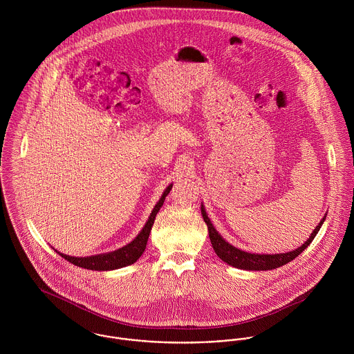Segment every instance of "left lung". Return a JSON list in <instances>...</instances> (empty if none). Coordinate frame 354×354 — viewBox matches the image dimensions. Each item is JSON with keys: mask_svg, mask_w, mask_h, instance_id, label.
<instances>
[{"mask_svg": "<svg viewBox=\"0 0 354 354\" xmlns=\"http://www.w3.org/2000/svg\"><path fill=\"white\" fill-rule=\"evenodd\" d=\"M202 215L204 222L207 223L208 227V236L212 244V248L215 253L218 254V257L221 260H223L225 263H227L229 266H233L236 268H241V270H251V271H266V270H274L278 268L289 261H292L293 259H296L304 250L312 243V240L316 237L317 232L320 230L326 215L323 216V219L320 221V223L316 226V229L310 233L309 239L304 243L301 247H299L297 250L292 251V252L286 253H275V254H259V253H250L245 251H241L233 245H230L229 243H226L221 234L215 230V227L212 226L209 218L205 214L204 205L202 204Z\"/></svg>", "mask_w": 354, "mask_h": 354, "instance_id": "obj_1", "label": "left lung"}]
</instances>
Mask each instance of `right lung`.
<instances>
[{
  "mask_svg": "<svg viewBox=\"0 0 354 354\" xmlns=\"http://www.w3.org/2000/svg\"><path fill=\"white\" fill-rule=\"evenodd\" d=\"M171 184L165 189L163 195L160 196L159 202L155 204L153 209L149 216V221L146 222L145 227L142 229V232L138 234V237L129 243L128 245L113 251V252L101 253V254H94V256H87V257H75V256H69V254H64V253H58L59 256H62L65 260H68L69 263L82 267V268H87V270H95V271H109V270H117L129 264H133L142 254L145 252L146 247H147V240L151 232L152 225L155 221V216L159 211V208L163 205L165 198L169 195L170 189H171Z\"/></svg>",
  "mask_w": 354,
  "mask_h": 354,
  "instance_id": "add662e5",
  "label": "right lung"
}]
</instances>
